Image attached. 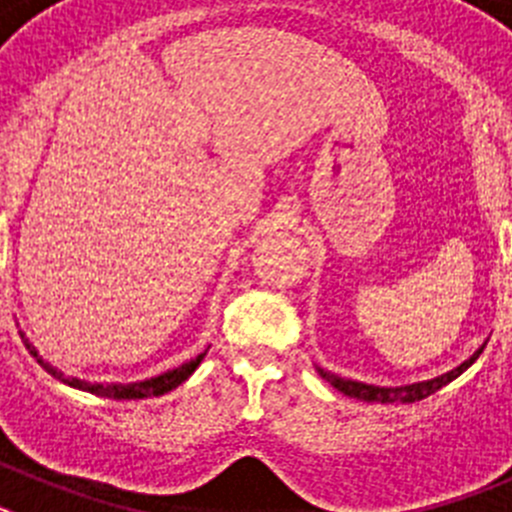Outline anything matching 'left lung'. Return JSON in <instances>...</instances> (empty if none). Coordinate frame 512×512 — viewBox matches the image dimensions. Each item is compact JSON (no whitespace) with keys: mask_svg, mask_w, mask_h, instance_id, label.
<instances>
[{"mask_svg":"<svg viewBox=\"0 0 512 512\" xmlns=\"http://www.w3.org/2000/svg\"><path fill=\"white\" fill-rule=\"evenodd\" d=\"M479 354H482V348H479L472 359L464 361L461 366H456L454 372L441 374V377L428 379V382L408 384V387H374V384H361V382H351V379H341V377H336V374L325 372V369H318V372H320V377H323L325 382L333 384L338 392H343V395H348V397H356V400L382 402V405H390V402H418V400H425L428 395H433V392H438L441 387H446L449 382H454L459 374L467 372L469 366L477 361Z\"/></svg>","mask_w":512,"mask_h":512,"instance_id":"1","label":"left lung"}]
</instances>
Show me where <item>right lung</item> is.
<instances>
[{
  "label": "right lung",
  "mask_w": 512,
  "mask_h": 512,
  "mask_svg": "<svg viewBox=\"0 0 512 512\" xmlns=\"http://www.w3.org/2000/svg\"><path fill=\"white\" fill-rule=\"evenodd\" d=\"M27 351L38 359V364L43 366L45 372L53 374L56 379H61L63 384H69V387H76V390H84V392H92V395H99V397H112V400H143V397H158L164 395V392H171L174 387H179V384L184 382V379L189 377V374L200 366V361L205 359V354H200L197 359H192L189 364H182L176 366V369H171V372L161 374V377H153V379H146V382H133V384H89L84 382V379H76V377H63L58 369H53V366L45 364L43 359L38 356V351H35L30 343H25Z\"/></svg>",
  "instance_id": "obj_1"
}]
</instances>
